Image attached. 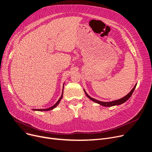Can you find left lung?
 <instances>
[{
	"mask_svg": "<svg viewBox=\"0 0 152 152\" xmlns=\"http://www.w3.org/2000/svg\"><path fill=\"white\" fill-rule=\"evenodd\" d=\"M136 84L135 85L134 87L132 89V90L129 93H128V94L126 96H125V97H122V98H121V99H119V100H114V101L110 102H101V101L97 100H96V99H94V98H92V97H91L87 94V93L85 92V90H84V91H85V94H86V96H87L89 99H91L92 101L94 102H96V103H99V104H101V105L104 106V107H113V106H114V105H119V104H122L123 103L125 102L126 100H128V99H129L130 97L132 96V94H133V92H134V89H135V88H136Z\"/></svg>",
	"mask_w": 152,
	"mask_h": 152,
	"instance_id": "left-lung-1",
	"label": "left lung"
}]
</instances>
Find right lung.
<instances>
[{"label":"right lung","mask_w":152,"mask_h":152,"mask_svg":"<svg viewBox=\"0 0 152 152\" xmlns=\"http://www.w3.org/2000/svg\"><path fill=\"white\" fill-rule=\"evenodd\" d=\"M63 93H62V95H61V97L60 98V99L58 100V102L54 104L53 106H52V107H50V108H47V109H34V110H36V111H50V110H53V108H55L58 104H59V103H60V102L61 101V99H62V97H63Z\"/></svg>","instance_id":"obj_1"}]
</instances>
